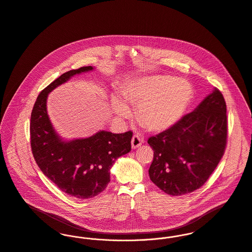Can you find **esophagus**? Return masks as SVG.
Wrapping results in <instances>:
<instances>
[{
  "instance_id": "34e87169",
  "label": "esophagus",
  "mask_w": 252,
  "mask_h": 252,
  "mask_svg": "<svg viewBox=\"0 0 252 252\" xmlns=\"http://www.w3.org/2000/svg\"><path fill=\"white\" fill-rule=\"evenodd\" d=\"M143 143V139L140 138L138 135H133L132 139H131V147L132 149H137Z\"/></svg>"
}]
</instances>
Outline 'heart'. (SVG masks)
<instances>
[{"label": "heart", "instance_id": "heart-1", "mask_svg": "<svg viewBox=\"0 0 252 252\" xmlns=\"http://www.w3.org/2000/svg\"><path fill=\"white\" fill-rule=\"evenodd\" d=\"M192 95V87L189 82L160 74L132 80L121 89L124 102L138 106L136 117L140 124L155 132L164 131L177 124ZM112 107L120 117L129 114L126 105L118 97H113Z\"/></svg>", "mask_w": 252, "mask_h": 252}]
</instances>
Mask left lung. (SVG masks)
Wrapping results in <instances>:
<instances>
[{"instance_id": "1", "label": "left lung", "mask_w": 252, "mask_h": 252, "mask_svg": "<svg viewBox=\"0 0 252 252\" xmlns=\"http://www.w3.org/2000/svg\"><path fill=\"white\" fill-rule=\"evenodd\" d=\"M226 143V103L221 92L215 88L193 112L149 138L154 150L150 179L169 195L193 192L220 163Z\"/></svg>"}]
</instances>
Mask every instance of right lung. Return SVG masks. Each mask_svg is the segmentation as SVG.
<instances>
[{
  "mask_svg": "<svg viewBox=\"0 0 252 252\" xmlns=\"http://www.w3.org/2000/svg\"><path fill=\"white\" fill-rule=\"evenodd\" d=\"M82 66L62 74L38 94L32 110L30 133L33 158L42 173L64 193L88 199L102 192L110 182L116 159L131 150L132 131H98L82 139L63 141L49 120L48 94L75 74L93 70Z\"/></svg>",
  "mask_w": 252,
  "mask_h": 252,
  "instance_id": "add662e5",
  "label": "right lung"
}]
</instances>
